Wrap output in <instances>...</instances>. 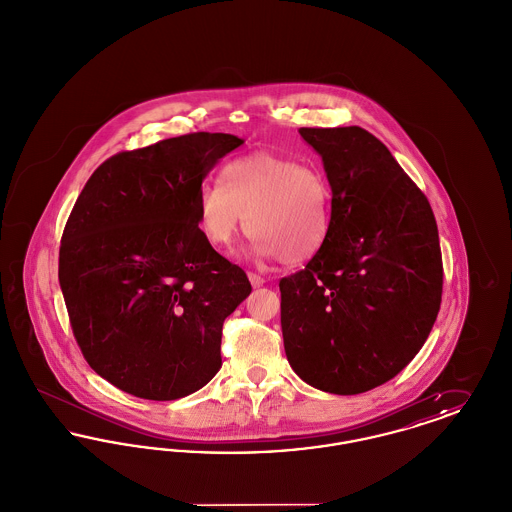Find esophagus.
<instances>
[{
    "label": "esophagus",
    "mask_w": 512,
    "mask_h": 512,
    "mask_svg": "<svg viewBox=\"0 0 512 512\" xmlns=\"http://www.w3.org/2000/svg\"><path fill=\"white\" fill-rule=\"evenodd\" d=\"M247 276H249V282H251V286H253V288H261V286L265 284V278H263V276H259V274H255V272H249Z\"/></svg>",
    "instance_id": "1"
}]
</instances>
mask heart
Masks as SVG:
<instances>
[{"label": "heart", "instance_id": "heart-1", "mask_svg": "<svg viewBox=\"0 0 512 512\" xmlns=\"http://www.w3.org/2000/svg\"><path fill=\"white\" fill-rule=\"evenodd\" d=\"M253 251L284 265L311 261L332 230V184L315 165L253 153L226 163L220 182L197 194V226L217 247L232 244L247 228Z\"/></svg>", "mask_w": 512, "mask_h": 512}]
</instances>
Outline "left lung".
<instances>
[{"label":"left lung","instance_id":"obj_1","mask_svg":"<svg viewBox=\"0 0 512 512\" xmlns=\"http://www.w3.org/2000/svg\"><path fill=\"white\" fill-rule=\"evenodd\" d=\"M299 134L332 184V230L307 267L280 280L284 349L309 386L355 395L397 376L430 336L443 288L438 224L365 128Z\"/></svg>","mask_w":512,"mask_h":512}]
</instances>
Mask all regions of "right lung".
Here are the masks:
<instances>
[{
	"mask_svg": "<svg viewBox=\"0 0 512 512\" xmlns=\"http://www.w3.org/2000/svg\"><path fill=\"white\" fill-rule=\"evenodd\" d=\"M242 144L232 134L194 132L122 151L76 199L59 284L84 359L119 390L172 401L219 372L224 318L251 284L201 234L197 194Z\"/></svg>",
	"mask_w": 512,
	"mask_h": 512,
	"instance_id": "right-lung-1",
	"label": "right lung"
}]
</instances>
